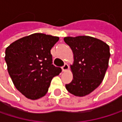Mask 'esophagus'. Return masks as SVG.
Returning a JSON list of instances; mask_svg holds the SVG:
<instances>
[{"label":"esophagus","mask_w":122,"mask_h":122,"mask_svg":"<svg viewBox=\"0 0 122 122\" xmlns=\"http://www.w3.org/2000/svg\"><path fill=\"white\" fill-rule=\"evenodd\" d=\"M69 69V66L67 64V63H66L63 67H62V71H63V72H66V71H67Z\"/></svg>","instance_id":"esophagus-1"}]
</instances>
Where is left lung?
<instances>
[{
    "instance_id": "8db88e82",
    "label": "left lung",
    "mask_w": 122,
    "mask_h": 122,
    "mask_svg": "<svg viewBox=\"0 0 122 122\" xmlns=\"http://www.w3.org/2000/svg\"><path fill=\"white\" fill-rule=\"evenodd\" d=\"M73 54L71 65L73 80L66 90L77 97L95 90L102 82L109 66L110 46L103 41L90 36L64 37Z\"/></svg>"
}]
</instances>
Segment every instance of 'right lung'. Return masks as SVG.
I'll return each mask as SVG.
<instances>
[{
  "instance_id": "add662e5",
  "label": "right lung",
  "mask_w": 122,
  "mask_h": 122,
  "mask_svg": "<svg viewBox=\"0 0 122 122\" xmlns=\"http://www.w3.org/2000/svg\"><path fill=\"white\" fill-rule=\"evenodd\" d=\"M59 37L35 33L20 38L5 49V60L15 87L27 98L35 100L48 92L52 78L61 68L52 64L51 49Z\"/></svg>"
}]
</instances>
